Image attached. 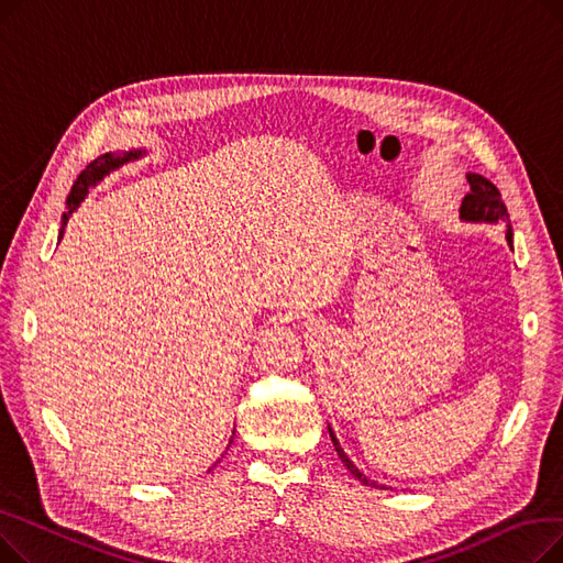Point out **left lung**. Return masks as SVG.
Instances as JSON below:
<instances>
[{
    "mask_svg": "<svg viewBox=\"0 0 563 563\" xmlns=\"http://www.w3.org/2000/svg\"><path fill=\"white\" fill-rule=\"evenodd\" d=\"M467 183H470V194L461 202V210H459L461 221H467V223H509L507 205L501 202V196H499L497 187L490 180H486V177L479 175V173H467ZM507 242L514 249V230H511V225H507ZM329 433H331V440H333L338 456L342 459V463L346 465V470L351 472L353 477H356L358 482H363L365 486L386 488V486H378L369 477H365L363 472L356 467V463H353L344 454V450L340 448V440L335 438L331 424H329Z\"/></svg>",
    "mask_w": 563,
    "mask_h": 563,
    "instance_id": "left-lung-1",
    "label": "left lung"
}]
</instances>
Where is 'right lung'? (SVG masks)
<instances>
[{
    "label": "right lung",
    "instance_id": "add662e5",
    "mask_svg": "<svg viewBox=\"0 0 563 563\" xmlns=\"http://www.w3.org/2000/svg\"><path fill=\"white\" fill-rule=\"evenodd\" d=\"M143 155H145V151L104 153V155H100L98 159H93L91 164H88V166L81 170V175L77 177V183L73 185L70 194H68V200H66L68 212H64V217H62V228H58V242H62L64 230H66V225H68V219L73 217V212L77 210V207L81 205V200L88 196V189H93L96 185H100V183L104 180V177H107L109 173H113L115 168H121V166H125V164H130V162H134V159H141Z\"/></svg>",
    "mask_w": 563,
    "mask_h": 563
}]
</instances>
